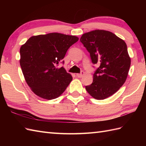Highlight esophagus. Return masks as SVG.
Returning <instances> with one entry per match:
<instances>
[{
  "instance_id": "1",
  "label": "esophagus",
  "mask_w": 146,
  "mask_h": 146,
  "mask_svg": "<svg viewBox=\"0 0 146 146\" xmlns=\"http://www.w3.org/2000/svg\"><path fill=\"white\" fill-rule=\"evenodd\" d=\"M84 74H85V73H84V71H82L81 73H77L76 74V76L78 77V78H82V77L84 75Z\"/></svg>"
}]
</instances>
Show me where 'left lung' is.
<instances>
[{
  "label": "left lung",
  "instance_id": "8db88e82",
  "mask_svg": "<svg viewBox=\"0 0 146 146\" xmlns=\"http://www.w3.org/2000/svg\"><path fill=\"white\" fill-rule=\"evenodd\" d=\"M80 41L90 54L92 63L100 64L92 83L85 86L86 91L97 100L110 97L128 75L131 61L126 43L111 32L99 29L83 34Z\"/></svg>",
  "mask_w": 146,
  "mask_h": 146
}]
</instances>
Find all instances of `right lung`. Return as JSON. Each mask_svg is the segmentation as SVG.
I'll return each instance as SVG.
<instances>
[{
  "mask_svg": "<svg viewBox=\"0 0 146 146\" xmlns=\"http://www.w3.org/2000/svg\"><path fill=\"white\" fill-rule=\"evenodd\" d=\"M78 39L75 36L53 33L33 36L21 46L22 71L27 84L36 95L52 100L64 92L73 78L63 67L57 66Z\"/></svg>",
  "mask_w": 146,
  "mask_h": 146,
  "instance_id": "right-lung-1",
  "label": "right lung"
}]
</instances>
